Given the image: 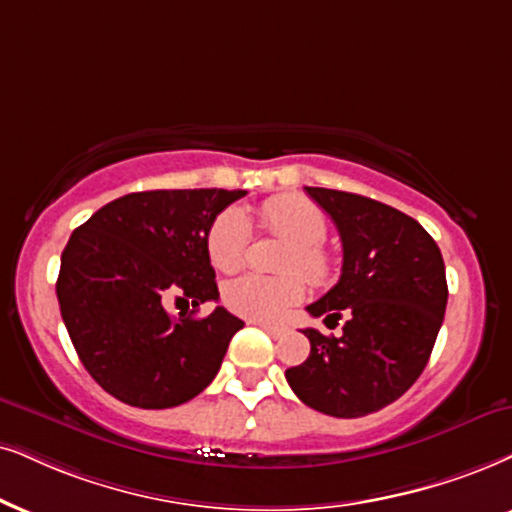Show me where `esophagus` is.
I'll return each mask as SVG.
<instances>
[{
  "mask_svg": "<svg viewBox=\"0 0 512 512\" xmlns=\"http://www.w3.org/2000/svg\"><path fill=\"white\" fill-rule=\"evenodd\" d=\"M252 323H257V326L264 328V331H267L271 338H281V335H283V328L271 326V323H267V321H252Z\"/></svg>",
  "mask_w": 512,
  "mask_h": 512,
  "instance_id": "34e87169",
  "label": "esophagus"
}]
</instances>
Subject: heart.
I'll use <instances>...</instances> for the list:
<instances>
[{
    "instance_id": "heart-1",
    "label": "heart",
    "mask_w": 512,
    "mask_h": 512,
    "mask_svg": "<svg viewBox=\"0 0 512 512\" xmlns=\"http://www.w3.org/2000/svg\"><path fill=\"white\" fill-rule=\"evenodd\" d=\"M260 222L269 234L288 243L281 257V276L243 274L222 288L226 309L250 321H281L307 293L304 273L316 286H326L335 274L333 255L323 248L328 217L319 205L300 196H274L260 205ZM250 219L229 208L217 215L208 231V255L219 271L243 267L250 248ZM303 273L300 275L299 271Z\"/></svg>"
}]
</instances>
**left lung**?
<instances>
[{
	"mask_svg": "<svg viewBox=\"0 0 512 512\" xmlns=\"http://www.w3.org/2000/svg\"><path fill=\"white\" fill-rule=\"evenodd\" d=\"M340 231V281L307 312L342 335L304 328L309 357L286 371L304 404L335 418H359L399 399L428 366L442 328L444 260L416 219L357 196L304 186Z\"/></svg>",
	"mask_w": 512,
	"mask_h": 512,
	"instance_id": "8db88e82",
	"label": "left lung"
}]
</instances>
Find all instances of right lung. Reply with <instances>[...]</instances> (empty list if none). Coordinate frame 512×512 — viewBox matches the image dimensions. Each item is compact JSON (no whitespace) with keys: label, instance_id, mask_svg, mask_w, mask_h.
I'll return each instance as SVG.
<instances>
[{"label":"right lung","instance_id":"1","mask_svg":"<svg viewBox=\"0 0 512 512\" xmlns=\"http://www.w3.org/2000/svg\"><path fill=\"white\" fill-rule=\"evenodd\" d=\"M248 191L172 189L127 193L77 226L61 255L56 295L75 352L115 399L170 409L212 383L243 321L217 300L208 231ZM192 302L172 317L164 302Z\"/></svg>","mask_w":512,"mask_h":512}]
</instances>
